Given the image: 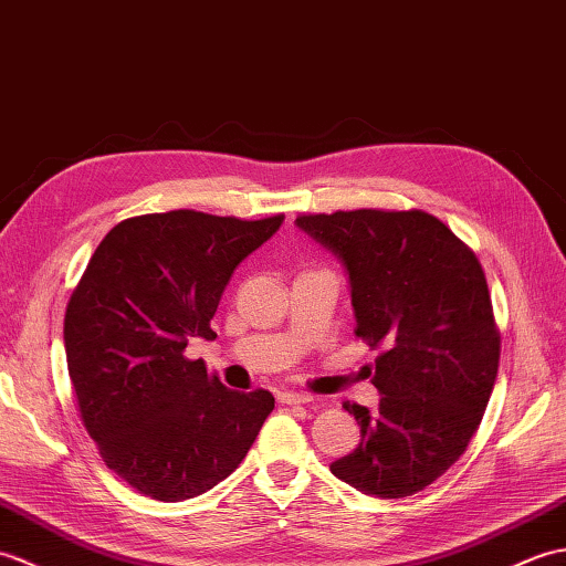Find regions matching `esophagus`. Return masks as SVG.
I'll use <instances>...</instances> for the list:
<instances>
[{"label": "esophagus", "instance_id": "obj_1", "mask_svg": "<svg viewBox=\"0 0 566 566\" xmlns=\"http://www.w3.org/2000/svg\"><path fill=\"white\" fill-rule=\"evenodd\" d=\"M279 399L283 401V405L287 407H295V405H310L312 397L305 395V392H281Z\"/></svg>", "mask_w": 566, "mask_h": 566}]
</instances>
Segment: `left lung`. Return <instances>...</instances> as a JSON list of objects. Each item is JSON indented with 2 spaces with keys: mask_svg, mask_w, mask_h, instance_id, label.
Here are the masks:
<instances>
[{
  "mask_svg": "<svg viewBox=\"0 0 566 566\" xmlns=\"http://www.w3.org/2000/svg\"><path fill=\"white\" fill-rule=\"evenodd\" d=\"M295 222L342 259L356 336L380 350L366 366L380 407L344 401L360 443L332 472L382 499L417 494L468 450L494 389L501 334L482 263L417 208L303 212Z\"/></svg>",
  "mask_w": 566,
  "mask_h": 566,
  "instance_id": "1",
  "label": "left lung"
}]
</instances>
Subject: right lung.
<instances>
[{
	"instance_id": "1",
	"label": "right lung",
	"mask_w": 566,
	"mask_h": 566,
	"mask_svg": "<svg viewBox=\"0 0 566 566\" xmlns=\"http://www.w3.org/2000/svg\"><path fill=\"white\" fill-rule=\"evenodd\" d=\"M169 210L118 222L96 247L65 312L80 419L106 468L135 492L181 501L232 474L275 399L237 392L184 350L210 329L234 269L281 228Z\"/></svg>"
}]
</instances>
